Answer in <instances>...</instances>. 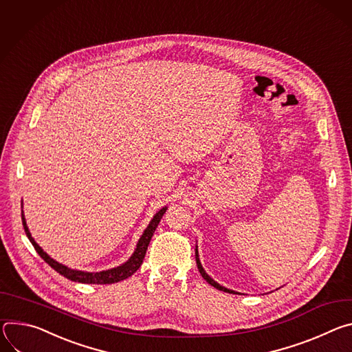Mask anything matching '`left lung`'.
<instances>
[{
    "mask_svg": "<svg viewBox=\"0 0 352 352\" xmlns=\"http://www.w3.org/2000/svg\"><path fill=\"white\" fill-rule=\"evenodd\" d=\"M196 261H197V267H199V271H200V274L203 276V278L210 284V285H212L214 288H217V289H219V291H223V292H229V294H232L233 291H230V289H228V288H225V287H222V285H219L218 283H215L207 272L204 271V268H203V265H201V263H200V258H199V252H197V249H196ZM235 294V292H233Z\"/></svg>",
    "mask_w": 352,
    "mask_h": 352,
    "instance_id": "8db88e82",
    "label": "left lung"
}]
</instances>
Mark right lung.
Listing matches in <instances>:
<instances>
[{
  "instance_id": "obj_1",
  "label": "right lung",
  "mask_w": 352,
  "mask_h": 352,
  "mask_svg": "<svg viewBox=\"0 0 352 352\" xmlns=\"http://www.w3.org/2000/svg\"><path fill=\"white\" fill-rule=\"evenodd\" d=\"M166 212V207H164L161 211H158L155 214V217L152 218L151 223L148 225V228L144 230L142 236L140 238L138 243H137V249L135 252L133 253V256L129 258V261H126L124 264L116 267V268H111V270H106V271H100V272H87V271H78V270H71L60 263H57L56 260H53L50 256H47V253H45L42 250V248L38 246L34 239L32 238L30 232L26 226V221H25V217H23V211H22V223H23V229H25V233L26 236L29 238L30 243L33 245L34 250L38 253V256H41L52 268H54L57 272H60L61 276H64L65 278L71 280V281H75V283H82V284H113V283H119V281H123L129 277H131L134 272L140 268V265L142 264V260L145 257V253H146V249H148V245L151 242V238L153 235V232L156 229V226H158L160 221L162 219L164 214Z\"/></svg>"
}]
</instances>
